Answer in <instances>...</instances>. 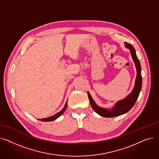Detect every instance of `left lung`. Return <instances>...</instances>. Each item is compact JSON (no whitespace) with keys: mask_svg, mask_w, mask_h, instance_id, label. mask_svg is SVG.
Segmentation results:
<instances>
[{"mask_svg":"<svg viewBox=\"0 0 159 159\" xmlns=\"http://www.w3.org/2000/svg\"><path fill=\"white\" fill-rule=\"evenodd\" d=\"M125 45L130 50L131 56H132V58L135 64L137 71V75L135 80V85L132 92H131L125 99L117 102L115 106L113 107V108L110 110L108 109L107 110L105 108H102L98 107L95 103L90 94H89V92H88V98L89 102H90V105L92 108L94 110V111L96 113H98L99 115L105 117V118H112V117L118 116L127 112L129 110H130L131 108L134 105L136 100L138 99V98H139V93L141 91L142 79L140 61L136 56L135 49L133 46L127 42L125 43Z\"/></svg>","mask_w":159,"mask_h":159,"instance_id":"1","label":"left lung"}]
</instances>
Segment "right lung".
Masks as SVG:
<instances>
[{
    "mask_svg": "<svg viewBox=\"0 0 159 159\" xmlns=\"http://www.w3.org/2000/svg\"><path fill=\"white\" fill-rule=\"evenodd\" d=\"M67 102H66V105H65L64 108H63L62 110H61L60 112H58V113L56 114H54V116H51V117H49V118H43V119H41V120L39 119V120H41V121H53V120H54L57 119L58 118H59V117H60L61 114H62L64 113V112L66 110V107H67Z\"/></svg>",
    "mask_w": 159,
    "mask_h": 159,
    "instance_id": "1",
    "label": "right lung"
}]
</instances>
